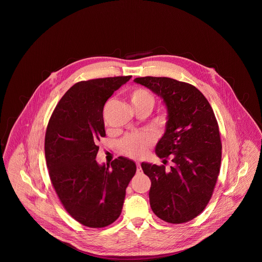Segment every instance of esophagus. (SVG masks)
Listing matches in <instances>:
<instances>
[{"label":"esophagus","mask_w":262,"mask_h":262,"mask_svg":"<svg viewBox=\"0 0 262 262\" xmlns=\"http://www.w3.org/2000/svg\"><path fill=\"white\" fill-rule=\"evenodd\" d=\"M137 173L138 174H142V168H141L140 163H137Z\"/></svg>","instance_id":"34e87169"}]
</instances>
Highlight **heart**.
Returning a JSON list of instances; mask_svg holds the SVG:
<instances>
[{
	"label": "heart",
	"mask_w": 262,
	"mask_h": 262,
	"mask_svg": "<svg viewBox=\"0 0 262 262\" xmlns=\"http://www.w3.org/2000/svg\"><path fill=\"white\" fill-rule=\"evenodd\" d=\"M130 102L136 111L147 108L152 111L156 104V97L151 92L143 88H137L129 94ZM154 144V138L147 133L132 134L121 141L122 152L133 159L143 157Z\"/></svg>",
	"instance_id": "1"
}]
</instances>
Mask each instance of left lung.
Segmentation results:
<instances>
[{
	"label": "left lung",
	"mask_w": 262,
	"mask_h": 262,
	"mask_svg": "<svg viewBox=\"0 0 262 262\" xmlns=\"http://www.w3.org/2000/svg\"><path fill=\"white\" fill-rule=\"evenodd\" d=\"M135 82L163 98L167 106L166 132L156 154L166 165L142 163L150 178L149 202L163 221L180 224L199 215L209 202L220 173L222 143L213 111L193 85L170 78L144 77Z\"/></svg>",
	"instance_id": "8db88e82"
}]
</instances>
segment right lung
<instances>
[{"label":"right lung","mask_w":262,"mask_h":262,"mask_svg":"<svg viewBox=\"0 0 262 262\" xmlns=\"http://www.w3.org/2000/svg\"><path fill=\"white\" fill-rule=\"evenodd\" d=\"M132 76L82 81L56 105L46 133L47 166L66 211L82 225L102 228L120 215L136 164L119 157L98 165V142L105 136L103 105Z\"/></svg>","instance_id":"right-lung-1"}]
</instances>
